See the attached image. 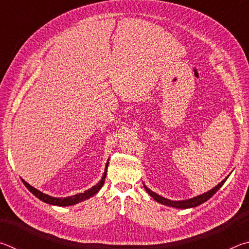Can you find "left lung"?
Wrapping results in <instances>:
<instances>
[{
	"instance_id": "1",
	"label": "left lung",
	"mask_w": 249,
	"mask_h": 249,
	"mask_svg": "<svg viewBox=\"0 0 249 249\" xmlns=\"http://www.w3.org/2000/svg\"><path fill=\"white\" fill-rule=\"evenodd\" d=\"M227 178H229V176H227L224 180L221 181V182L218 183L217 185H215V187H214L213 189L209 190L208 192L202 193V195L196 196L195 197H191V199L181 200V201H172V200H169V199H166V197H163L161 196L157 195L156 192L151 191L150 189L146 187L145 183H144V188H145V190L148 192V195L151 197H153L154 200L159 202V203H161L163 205H167V206H171V208H176V209H190V208H196V206L204 203V202L208 201L210 197H212L214 195H215L218 189H220L222 185L224 184V182L227 180Z\"/></svg>"
}]
</instances>
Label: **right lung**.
Returning <instances> with one entry per match:
<instances>
[{
	"label": "right lung",
	"instance_id": "1",
	"mask_svg": "<svg viewBox=\"0 0 249 249\" xmlns=\"http://www.w3.org/2000/svg\"><path fill=\"white\" fill-rule=\"evenodd\" d=\"M107 166H108V160L107 162V166H105L103 177L101 178V180L95 185H93V187L90 188V189H88V190H86L83 193H78V195L67 196V197L50 196L48 195H46V193H43L41 191L37 190V189L32 187V185L28 184L24 179H22V181H23V183L25 184V187H26L28 190L33 193L34 196H35L36 197H38V199L41 200L43 202H45V203H48V204H52V205H58V206H70V205H74L77 203H80V202H82L84 200L90 199V197L93 196L95 193L99 192L100 189L102 188V185L104 184L105 177H107Z\"/></svg>",
	"mask_w": 249,
	"mask_h": 249
}]
</instances>
